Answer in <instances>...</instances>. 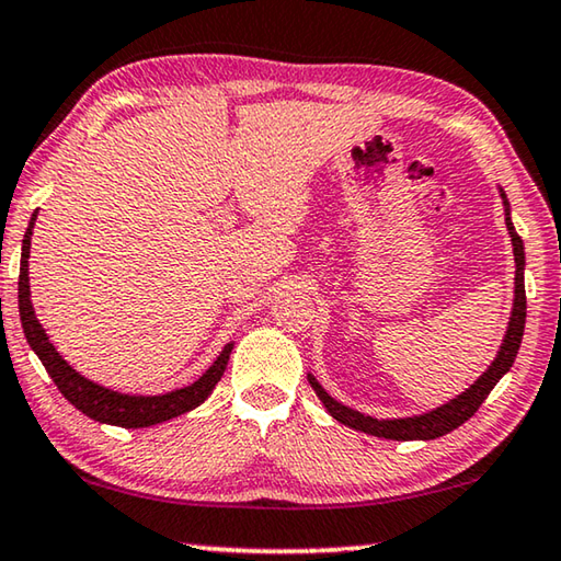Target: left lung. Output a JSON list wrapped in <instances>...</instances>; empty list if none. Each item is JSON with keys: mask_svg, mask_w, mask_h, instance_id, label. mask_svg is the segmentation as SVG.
<instances>
[{"mask_svg": "<svg viewBox=\"0 0 561 561\" xmlns=\"http://www.w3.org/2000/svg\"><path fill=\"white\" fill-rule=\"evenodd\" d=\"M500 193H502V190H500ZM502 201H505V207H507L505 222H507V230H510V237H512V250H515L517 270H515V307H512L510 327H507L505 341H502V346L497 351V358L492 360L488 371L482 374L478 381H474L468 388V391L460 393L458 398H453L450 403L435 408V411L425 413V415L396 417V421H378V417L364 415L358 411H351V408L334 401V398H331L324 391V388H321V383L317 381L314 376H309L311 388H314L317 396L321 398V403H324L327 411L334 415L339 423H344L354 431L376 435V438H388V440H433V438H440V435L455 431L465 421H470V417L478 413V408L485 403V398L490 396L492 388L497 386L500 378L510 371V366L515 364V356H517L519 344H522V334H525V319H527L525 247H522L519 234L515 232V227H512L510 203H507L505 193H502Z\"/></svg>", "mask_w": 561, "mask_h": 561, "instance_id": "left-lung-1", "label": "left lung"}]
</instances>
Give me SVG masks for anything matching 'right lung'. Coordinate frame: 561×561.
Returning <instances> with one entry per match:
<instances>
[{
	"mask_svg": "<svg viewBox=\"0 0 561 561\" xmlns=\"http://www.w3.org/2000/svg\"><path fill=\"white\" fill-rule=\"evenodd\" d=\"M34 220H36V213L32 215V222L26 227V234L22 240V267H19V317H22V329H24L26 341H30L34 354L39 356L46 374L51 376V381L56 383V388H59L66 401L79 408L83 415L93 417V421L121 425V428H148V425L170 421V417H178L201 405L205 398L213 393L217 381L222 378L227 360H230V354H232V344H227L222 348V354L217 356L215 364L207 368L195 383L178 388V391H170L165 396H123V393L111 391V388H103L99 383L89 381V378L76 374L73 368L66 364V360L59 356V351L54 348L49 336H46V331L42 329L30 299L32 297L30 250H32Z\"/></svg>",
	"mask_w": 561,
	"mask_h": 561,
	"instance_id": "1",
	"label": "right lung"
}]
</instances>
